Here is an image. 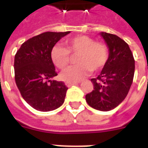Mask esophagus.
Returning <instances> with one entry per match:
<instances>
[{
    "mask_svg": "<svg viewBox=\"0 0 148 148\" xmlns=\"http://www.w3.org/2000/svg\"><path fill=\"white\" fill-rule=\"evenodd\" d=\"M77 82H66V86L67 87H71L74 85H77Z\"/></svg>",
    "mask_w": 148,
    "mask_h": 148,
    "instance_id": "obj_1",
    "label": "esophagus"
}]
</instances>
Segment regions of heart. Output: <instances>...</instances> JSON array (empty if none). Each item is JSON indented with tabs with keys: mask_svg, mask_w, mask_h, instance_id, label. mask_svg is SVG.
Returning a JSON list of instances; mask_svg holds the SVG:
<instances>
[{
	"mask_svg": "<svg viewBox=\"0 0 148 148\" xmlns=\"http://www.w3.org/2000/svg\"><path fill=\"white\" fill-rule=\"evenodd\" d=\"M66 48L56 45L51 51L53 63L59 69H64L70 64L71 56L77 55L76 66L62 71L61 78L66 82H77L83 80L90 71L101 70L109 58L107 46L88 36H77L65 41Z\"/></svg>",
	"mask_w": 148,
	"mask_h": 148,
	"instance_id": "b5f03b06",
	"label": "heart"
}]
</instances>
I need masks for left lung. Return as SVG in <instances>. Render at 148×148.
I'll list each match as a JSON object with an SVG mask.
<instances>
[{
    "label": "left lung",
    "instance_id": "obj_1",
    "mask_svg": "<svg viewBox=\"0 0 148 148\" xmlns=\"http://www.w3.org/2000/svg\"><path fill=\"white\" fill-rule=\"evenodd\" d=\"M108 45L109 55L96 78H92V92L86 95L88 105L100 111H109L121 104L133 82L135 60L129 46L116 35L101 33Z\"/></svg>",
    "mask_w": 148,
    "mask_h": 148
}]
</instances>
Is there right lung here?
Returning a JSON list of instances; mask_svg holds the SVG:
<instances>
[{
	"label": "right lung",
	"instance_id": "obj_1",
	"mask_svg": "<svg viewBox=\"0 0 148 148\" xmlns=\"http://www.w3.org/2000/svg\"><path fill=\"white\" fill-rule=\"evenodd\" d=\"M65 32H47L27 39L15 55V81L22 97L38 111L48 112L63 104L68 88L51 80L58 74L51 58L55 43Z\"/></svg>",
	"mask_w": 148,
	"mask_h": 148
}]
</instances>
